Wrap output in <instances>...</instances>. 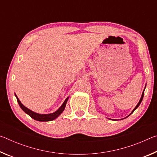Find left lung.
I'll return each mask as SVG.
<instances>
[{"label": "left lung", "instance_id": "left-lung-1", "mask_svg": "<svg viewBox=\"0 0 157 157\" xmlns=\"http://www.w3.org/2000/svg\"><path fill=\"white\" fill-rule=\"evenodd\" d=\"M145 87H146V85H145ZM145 89H144V90H143V93H142V95H141V98H140V100H139V103H138V104H137V105L136 106V107H135V108L134 109H133V111H132V112H131V113H130L129 114V116H127V117H126V118H127V117H128V116H129L130 115H131V114L133 113V112H134V111H135V110H136V109L138 108V107H139V106L140 105V103H141V102H142V100H143V95H144V91H145ZM124 119V118H123ZM116 121H118V120H116Z\"/></svg>", "mask_w": 157, "mask_h": 157}]
</instances>
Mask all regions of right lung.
<instances>
[{
  "mask_svg": "<svg viewBox=\"0 0 157 157\" xmlns=\"http://www.w3.org/2000/svg\"><path fill=\"white\" fill-rule=\"evenodd\" d=\"M15 96H16V98H17V102L18 103V105H19L20 107L21 108V109L24 111L25 113H27L28 115L30 116L32 118H33L34 120L41 121V122L51 121L55 120V118H57V117L63 112V110H64V109L66 107V102H67V101L69 98V97L66 98L64 102H63L62 106H61V107L58 109L56 111H55V112H53L52 113H48V114H41V113H37L36 112H34V111H33L32 110L29 109L28 108L25 107V106L21 102V101L19 100V99H18L17 95L16 94H15Z\"/></svg>",
  "mask_w": 157,
  "mask_h": 157,
  "instance_id": "right-lung-1",
  "label": "right lung"
}]
</instances>
